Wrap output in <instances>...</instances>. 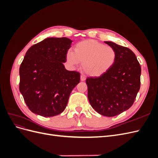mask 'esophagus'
<instances>
[{
    "instance_id": "1",
    "label": "esophagus",
    "mask_w": 158,
    "mask_h": 158,
    "mask_svg": "<svg viewBox=\"0 0 158 158\" xmlns=\"http://www.w3.org/2000/svg\"><path fill=\"white\" fill-rule=\"evenodd\" d=\"M80 80L81 81H85V77L84 75H81L80 76Z\"/></svg>"
}]
</instances>
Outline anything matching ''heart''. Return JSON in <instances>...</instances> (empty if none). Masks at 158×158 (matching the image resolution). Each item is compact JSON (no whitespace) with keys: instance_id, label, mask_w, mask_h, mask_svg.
<instances>
[{"instance_id":"heart-1","label":"heart","mask_w":158,"mask_h":158,"mask_svg":"<svg viewBox=\"0 0 158 158\" xmlns=\"http://www.w3.org/2000/svg\"><path fill=\"white\" fill-rule=\"evenodd\" d=\"M117 56V52L113 47L88 40L78 43L74 47V52L68 51L66 59L73 66L82 63L85 73L90 76L97 77L113 67Z\"/></svg>"}]
</instances>
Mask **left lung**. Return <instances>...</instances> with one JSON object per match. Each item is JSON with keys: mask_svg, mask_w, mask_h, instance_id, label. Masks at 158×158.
Masks as SVG:
<instances>
[{"mask_svg": "<svg viewBox=\"0 0 158 158\" xmlns=\"http://www.w3.org/2000/svg\"><path fill=\"white\" fill-rule=\"evenodd\" d=\"M105 43L115 49V63L106 73L88 78L85 82L88 100L95 111L114 117L132 106L140 88L141 67L130 49L111 41Z\"/></svg>", "mask_w": 158, "mask_h": 158, "instance_id": "obj_1", "label": "left lung"}]
</instances>
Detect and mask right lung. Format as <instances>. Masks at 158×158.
Here are the masks:
<instances>
[{
	"label": "right lung",
	"mask_w": 158,
	"mask_h": 158,
	"mask_svg": "<svg viewBox=\"0 0 158 158\" xmlns=\"http://www.w3.org/2000/svg\"><path fill=\"white\" fill-rule=\"evenodd\" d=\"M73 41L49 37L31 46L20 65L19 89L33 113L49 117L63 112L72 90L80 80L76 71L63 64Z\"/></svg>",
	"instance_id": "right-lung-1"
}]
</instances>
